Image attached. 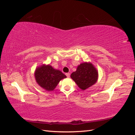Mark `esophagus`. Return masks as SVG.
Returning a JSON list of instances; mask_svg holds the SVG:
<instances>
[{
    "label": "esophagus",
    "instance_id": "esophagus-1",
    "mask_svg": "<svg viewBox=\"0 0 135 135\" xmlns=\"http://www.w3.org/2000/svg\"><path fill=\"white\" fill-rule=\"evenodd\" d=\"M66 76H67L68 78H69V77H70V73H66Z\"/></svg>",
    "mask_w": 135,
    "mask_h": 135
}]
</instances>
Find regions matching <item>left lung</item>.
<instances>
[{
  "instance_id": "8db88e82",
  "label": "left lung",
  "mask_w": 135,
  "mask_h": 135,
  "mask_svg": "<svg viewBox=\"0 0 135 135\" xmlns=\"http://www.w3.org/2000/svg\"><path fill=\"white\" fill-rule=\"evenodd\" d=\"M70 77L79 88L84 91L97 82L99 73L91 62H84L78 66Z\"/></svg>"
}]
</instances>
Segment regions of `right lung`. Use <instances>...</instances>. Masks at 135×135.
<instances>
[{
  "mask_svg": "<svg viewBox=\"0 0 135 135\" xmlns=\"http://www.w3.org/2000/svg\"><path fill=\"white\" fill-rule=\"evenodd\" d=\"M36 82L47 91H54L61 80L66 76L50 65L43 64L36 68L34 73Z\"/></svg>",
  "mask_w": 135,
  "mask_h": 135,
  "instance_id": "right-lung-1",
  "label": "right lung"
}]
</instances>
